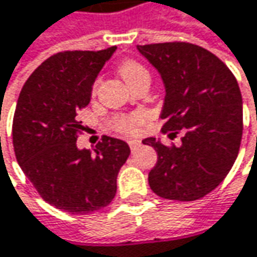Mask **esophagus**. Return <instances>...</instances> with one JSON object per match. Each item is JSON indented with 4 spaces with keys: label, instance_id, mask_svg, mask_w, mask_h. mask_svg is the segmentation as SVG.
<instances>
[{
    "label": "esophagus",
    "instance_id": "esophagus-1",
    "mask_svg": "<svg viewBox=\"0 0 257 257\" xmlns=\"http://www.w3.org/2000/svg\"><path fill=\"white\" fill-rule=\"evenodd\" d=\"M129 149H131V152H135L140 146H141V143L140 141H137V140H132V141H129Z\"/></svg>",
    "mask_w": 257,
    "mask_h": 257
}]
</instances>
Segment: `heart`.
<instances>
[{
    "label": "heart",
    "mask_w": 257,
    "mask_h": 257,
    "mask_svg": "<svg viewBox=\"0 0 257 257\" xmlns=\"http://www.w3.org/2000/svg\"><path fill=\"white\" fill-rule=\"evenodd\" d=\"M119 73L131 88L138 82L144 81V79H150L149 70L141 63H138L135 60L123 61L119 66ZM98 83H100V79H97L95 83H94V89H92L94 92H95ZM146 122H147V116L144 113H140V111L129 113V114L120 113V114H116V116L111 117L110 128L116 131V132H119V134H123V135H134V134H137L140 131V128Z\"/></svg>",
    "instance_id": "obj_1"
}]
</instances>
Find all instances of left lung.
<instances>
[{
	"label": "left lung",
	"instance_id": "8db88e82",
	"mask_svg": "<svg viewBox=\"0 0 257 257\" xmlns=\"http://www.w3.org/2000/svg\"><path fill=\"white\" fill-rule=\"evenodd\" d=\"M162 75L166 88L162 134L181 137V146L156 138L143 144L157 152L149 174L153 191L168 200L193 201L213 191L231 171L243 137V100L226 64L190 42L138 45Z\"/></svg>",
	"mask_w": 257,
	"mask_h": 257
}]
</instances>
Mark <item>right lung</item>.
<instances>
[{
    "instance_id": "obj_1",
    "label": "right lung",
    "mask_w": 257,
    "mask_h": 257,
    "mask_svg": "<svg viewBox=\"0 0 257 257\" xmlns=\"http://www.w3.org/2000/svg\"><path fill=\"white\" fill-rule=\"evenodd\" d=\"M116 47L61 51L25 82L13 117L17 163L38 194L69 213H92L111 203L128 144L104 135L95 154L76 147L83 126L78 111L89 104L92 83Z\"/></svg>"
}]
</instances>
